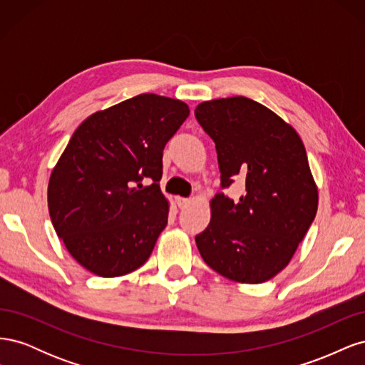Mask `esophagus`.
Here are the masks:
<instances>
[{
	"mask_svg": "<svg viewBox=\"0 0 365 365\" xmlns=\"http://www.w3.org/2000/svg\"><path fill=\"white\" fill-rule=\"evenodd\" d=\"M175 202H176V205H178L180 208H184V207H187V205L190 204V200H187V197L176 196V197H175Z\"/></svg>",
	"mask_w": 365,
	"mask_h": 365,
	"instance_id": "obj_1",
	"label": "esophagus"
}]
</instances>
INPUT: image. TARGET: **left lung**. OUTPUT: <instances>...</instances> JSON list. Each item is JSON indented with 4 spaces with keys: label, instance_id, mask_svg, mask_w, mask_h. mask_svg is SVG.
Wrapping results in <instances>:
<instances>
[{
    "label": "left lung",
    "instance_id": "obj_1",
    "mask_svg": "<svg viewBox=\"0 0 365 365\" xmlns=\"http://www.w3.org/2000/svg\"><path fill=\"white\" fill-rule=\"evenodd\" d=\"M196 120L213 138L220 185L245 180V196L210 201L208 227L195 237L210 268L257 284L288 267L315 219L318 187L297 130L248 97L202 102Z\"/></svg>",
    "mask_w": 365,
    "mask_h": 365
}]
</instances>
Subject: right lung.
Returning <instances> with one entry per match:
<instances>
[{"label": "right lung", "mask_w": 365, "mask_h": 365, "mask_svg": "<svg viewBox=\"0 0 365 365\" xmlns=\"http://www.w3.org/2000/svg\"><path fill=\"white\" fill-rule=\"evenodd\" d=\"M190 109L176 98L140 94L86 117L48 181V212L71 257L101 277L145 264L168 225L161 193L163 149ZM154 182L143 187L140 180Z\"/></svg>", "instance_id": "obj_1"}]
</instances>
